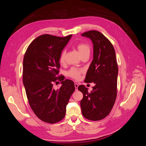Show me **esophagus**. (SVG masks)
Instances as JSON below:
<instances>
[{
	"label": "esophagus",
	"instance_id": "34e87169",
	"mask_svg": "<svg viewBox=\"0 0 146 146\" xmlns=\"http://www.w3.org/2000/svg\"><path fill=\"white\" fill-rule=\"evenodd\" d=\"M74 85H75V88H76V91H77V90H78V84H77V83H76L74 84Z\"/></svg>",
	"mask_w": 146,
	"mask_h": 146
}]
</instances>
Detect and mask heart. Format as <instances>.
<instances>
[{
    "label": "heart",
    "instance_id": "b5f03b06",
    "mask_svg": "<svg viewBox=\"0 0 146 146\" xmlns=\"http://www.w3.org/2000/svg\"><path fill=\"white\" fill-rule=\"evenodd\" d=\"M76 47L82 56L84 55L87 54H90V47L87 43H85V42L78 43L77 44ZM66 54V50H63L62 52H61V54L60 55L59 62L61 64H63L65 63ZM83 72V69L73 67V68H70L68 70V72H67V75L69 77H71L72 78L76 79V80H78V79L80 78V75Z\"/></svg>",
    "mask_w": 146,
    "mask_h": 146
}]
</instances>
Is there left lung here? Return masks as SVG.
Segmentation results:
<instances>
[{
	"label": "left lung",
	"instance_id": "8db88e82",
	"mask_svg": "<svg viewBox=\"0 0 146 146\" xmlns=\"http://www.w3.org/2000/svg\"><path fill=\"white\" fill-rule=\"evenodd\" d=\"M82 36L90 38L93 44V60L85 82L95 83L90 92L80 85L83 98L80 102L83 116L91 121H99L111 112L117 96L118 66L116 53L108 38L97 30L88 31Z\"/></svg>",
	"mask_w": 146,
	"mask_h": 146
}]
</instances>
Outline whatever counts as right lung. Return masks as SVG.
<instances>
[{
  "label": "right lung",
  "mask_w": 146,
  "mask_h": 146,
  "mask_svg": "<svg viewBox=\"0 0 146 146\" xmlns=\"http://www.w3.org/2000/svg\"><path fill=\"white\" fill-rule=\"evenodd\" d=\"M72 35H42L31 42L23 60V83L31 108L43 122L55 123L64 117L66 105L75 91L73 81L58 76L61 52ZM57 80L62 85L55 90Z\"/></svg>",
  "instance_id": "obj_1"
}]
</instances>
